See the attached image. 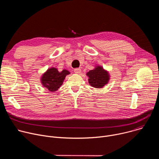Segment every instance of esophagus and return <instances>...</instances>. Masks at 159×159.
I'll return each mask as SVG.
<instances>
[{"instance_id": "34e87169", "label": "esophagus", "mask_w": 159, "mask_h": 159, "mask_svg": "<svg viewBox=\"0 0 159 159\" xmlns=\"http://www.w3.org/2000/svg\"><path fill=\"white\" fill-rule=\"evenodd\" d=\"M74 72L77 74H80L81 73V69H74Z\"/></svg>"}]
</instances>
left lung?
<instances>
[{
  "label": "left lung",
  "mask_w": 159,
  "mask_h": 159,
  "mask_svg": "<svg viewBox=\"0 0 159 159\" xmlns=\"http://www.w3.org/2000/svg\"><path fill=\"white\" fill-rule=\"evenodd\" d=\"M89 84L94 88L100 89L108 84L110 75L107 70L101 65L95 66L94 69L86 73Z\"/></svg>",
  "instance_id": "left-lung-1"
}]
</instances>
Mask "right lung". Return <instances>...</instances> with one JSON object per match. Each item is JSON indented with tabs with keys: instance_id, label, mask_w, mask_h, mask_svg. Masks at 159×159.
<instances>
[{
	"instance_id": "obj_1",
	"label": "right lung",
	"mask_w": 159,
	"mask_h": 159,
	"mask_svg": "<svg viewBox=\"0 0 159 159\" xmlns=\"http://www.w3.org/2000/svg\"><path fill=\"white\" fill-rule=\"evenodd\" d=\"M70 72L66 69L59 72L55 67H51L44 72L40 77V81L43 87L47 88L50 92H55L60 89L67 75Z\"/></svg>"
}]
</instances>
